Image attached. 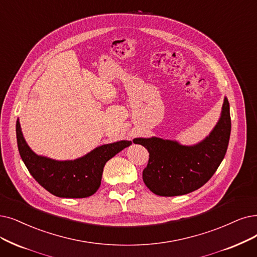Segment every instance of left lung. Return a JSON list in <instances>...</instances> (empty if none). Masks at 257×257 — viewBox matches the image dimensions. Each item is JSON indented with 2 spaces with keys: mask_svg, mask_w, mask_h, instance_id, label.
<instances>
[{
  "mask_svg": "<svg viewBox=\"0 0 257 257\" xmlns=\"http://www.w3.org/2000/svg\"><path fill=\"white\" fill-rule=\"evenodd\" d=\"M230 134V104L224 97L216 125L196 145L183 146L178 141L158 137L134 139L150 153L149 163L142 173L146 186L154 194L168 197L201 188L224 158Z\"/></svg>",
  "mask_w": 257,
  "mask_h": 257,
  "instance_id": "1",
  "label": "left lung"
}]
</instances>
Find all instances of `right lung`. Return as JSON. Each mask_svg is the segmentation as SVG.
Here are the masks:
<instances>
[{"label": "right lung", "mask_w": 257, "mask_h": 257, "mask_svg": "<svg viewBox=\"0 0 257 257\" xmlns=\"http://www.w3.org/2000/svg\"><path fill=\"white\" fill-rule=\"evenodd\" d=\"M20 156L32 176L45 190L63 198H85L95 194L101 184L105 163L132 145L121 140L100 146L75 160H56L40 156L28 147L20 125H16Z\"/></svg>", "instance_id": "add662e5"}]
</instances>
